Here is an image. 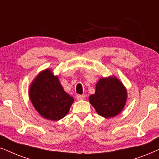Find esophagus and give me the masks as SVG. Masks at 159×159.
Instances as JSON below:
<instances>
[{
  "label": "esophagus",
  "mask_w": 159,
  "mask_h": 159,
  "mask_svg": "<svg viewBox=\"0 0 159 159\" xmlns=\"http://www.w3.org/2000/svg\"><path fill=\"white\" fill-rule=\"evenodd\" d=\"M84 95H77V99L78 101H81V100L84 99Z\"/></svg>",
  "instance_id": "34e87169"
}]
</instances>
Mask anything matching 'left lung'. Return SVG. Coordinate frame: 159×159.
I'll use <instances>...</instances> for the list:
<instances>
[{
    "label": "left lung",
    "mask_w": 159,
    "mask_h": 159,
    "mask_svg": "<svg viewBox=\"0 0 159 159\" xmlns=\"http://www.w3.org/2000/svg\"><path fill=\"white\" fill-rule=\"evenodd\" d=\"M89 100L100 116L111 118L123 109L127 101V90L116 77L102 78L96 84L95 93L91 95Z\"/></svg>",
    "instance_id": "1"
}]
</instances>
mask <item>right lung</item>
Segmentation results:
<instances>
[{"instance_id":"1","label":"right lung","mask_w":159,"mask_h":159,"mask_svg":"<svg viewBox=\"0 0 159 159\" xmlns=\"http://www.w3.org/2000/svg\"><path fill=\"white\" fill-rule=\"evenodd\" d=\"M34 107L44 118L58 121L69 112L74 98L65 92L57 77L50 69L40 73L29 91Z\"/></svg>"}]
</instances>
